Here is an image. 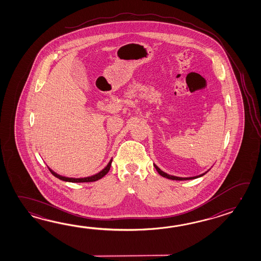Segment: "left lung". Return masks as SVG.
Masks as SVG:
<instances>
[{"mask_svg":"<svg viewBox=\"0 0 261 261\" xmlns=\"http://www.w3.org/2000/svg\"><path fill=\"white\" fill-rule=\"evenodd\" d=\"M154 167L155 168V170H156V172H159L160 174H161V176H163V177L168 178V179H172V180H178V181H182V180H190V179H195V178L200 177V176H202V175H204L205 173H202V174H200L199 176H194V177H177V176H172V175H170V174H167L166 172H162L161 169L159 168V167L156 166L154 164Z\"/></svg>","mask_w":261,"mask_h":261,"instance_id":"obj_1","label":"left lung"}]
</instances>
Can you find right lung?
I'll return each instance as SVG.
<instances>
[{"instance_id":"obj_1","label":"right lung","mask_w":261,"mask_h":261,"mask_svg":"<svg viewBox=\"0 0 261 261\" xmlns=\"http://www.w3.org/2000/svg\"><path fill=\"white\" fill-rule=\"evenodd\" d=\"M112 160L109 161V163L107 164V166L103 169V170H101L100 172H98V173H96L94 175H91V176H89V177H85V178H71V177H65V176H61L60 174H58V173H56L55 172H53L51 169H49L50 172L56 176L57 178H59V179H61L62 181H66V182H72V183H85V182H94V181H97V180H99L100 178L103 177L105 175H106L107 172H109V170H110V167H111Z\"/></svg>"}]
</instances>
